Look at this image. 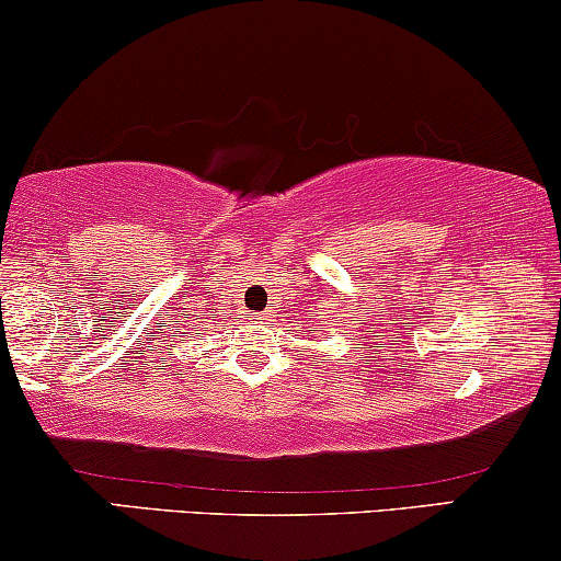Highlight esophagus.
Segmentation results:
<instances>
[{"label": "esophagus", "mask_w": 561, "mask_h": 561, "mask_svg": "<svg viewBox=\"0 0 561 561\" xmlns=\"http://www.w3.org/2000/svg\"><path fill=\"white\" fill-rule=\"evenodd\" d=\"M252 320H257V322H262V324H265V322L270 320V314H267V312H262V314L257 312V314H252Z\"/></svg>", "instance_id": "esophagus-1"}]
</instances>
